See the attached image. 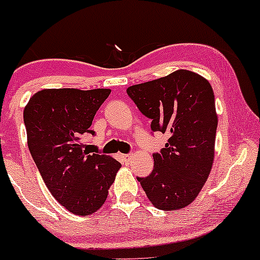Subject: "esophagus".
<instances>
[{"instance_id":"34e87169","label":"esophagus","mask_w":260,"mask_h":260,"mask_svg":"<svg viewBox=\"0 0 260 260\" xmlns=\"http://www.w3.org/2000/svg\"><path fill=\"white\" fill-rule=\"evenodd\" d=\"M123 158L125 159V161L127 162H129V161H132L133 158H135V154L133 153H128V154H123Z\"/></svg>"}]
</instances>
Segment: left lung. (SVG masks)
I'll return each instance as SVG.
<instances>
[{"label": "left lung", "mask_w": 260, "mask_h": 260, "mask_svg": "<svg viewBox=\"0 0 260 260\" xmlns=\"http://www.w3.org/2000/svg\"><path fill=\"white\" fill-rule=\"evenodd\" d=\"M127 94L149 118L152 132L169 133L154 167L137 177L147 198L159 210L182 209L195 200L208 180L214 159L217 117L208 80L188 70L132 85Z\"/></svg>", "instance_id": "left-lung-1"}]
</instances>
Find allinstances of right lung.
<instances>
[{
	"mask_svg": "<svg viewBox=\"0 0 260 260\" xmlns=\"http://www.w3.org/2000/svg\"><path fill=\"white\" fill-rule=\"evenodd\" d=\"M109 89H44L23 111L27 145L51 195L75 215L93 214L108 196L120 169L112 157L85 149L91 122Z\"/></svg>",
	"mask_w": 260,
	"mask_h": 260,
	"instance_id": "right-lung-1",
	"label": "right lung"
}]
</instances>
